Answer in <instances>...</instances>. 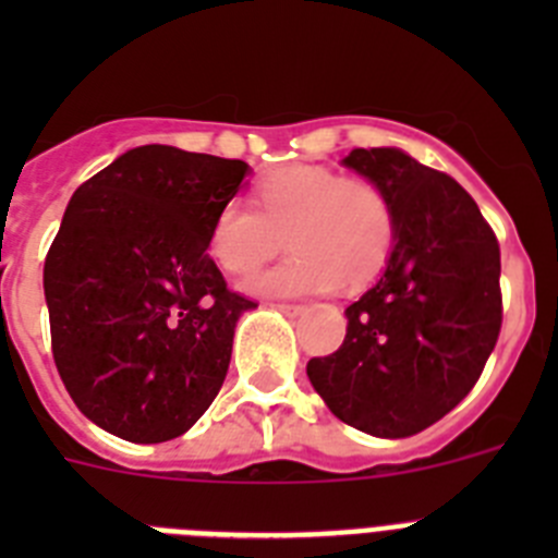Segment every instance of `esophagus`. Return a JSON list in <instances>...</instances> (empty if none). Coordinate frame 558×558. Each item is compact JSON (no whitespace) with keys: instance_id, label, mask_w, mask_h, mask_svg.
Returning a JSON list of instances; mask_svg holds the SVG:
<instances>
[{"instance_id":"obj_1","label":"esophagus","mask_w":558,"mask_h":558,"mask_svg":"<svg viewBox=\"0 0 558 558\" xmlns=\"http://www.w3.org/2000/svg\"><path fill=\"white\" fill-rule=\"evenodd\" d=\"M276 310H279V313H284V315H290V318H293V315H302L304 313V307L302 304H274Z\"/></svg>"}]
</instances>
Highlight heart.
Here are the masks:
<instances>
[{"instance_id": "1", "label": "heart", "mask_w": 558, "mask_h": 558, "mask_svg": "<svg viewBox=\"0 0 558 558\" xmlns=\"http://www.w3.org/2000/svg\"><path fill=\"white\" fill-rule=\"evenodd\" d=\"M259 206L234 198L209 229V256L226 274H248L284 245L293 254L259 270L243 290L265 299L366 288L386 268L397 220L388 195L368 179H343L329 167L290 165L265 175Z\"/></svg>"}]
</instances>
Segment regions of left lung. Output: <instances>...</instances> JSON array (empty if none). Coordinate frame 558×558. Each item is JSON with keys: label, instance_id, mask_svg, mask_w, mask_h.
<instances>
[{"label": "left lung", "instance_id": "left-lung-1", "mask_svg": "<svg viewBox=\"0 0 558 558\" xmlns=\"http://www.w3.org/2000/svg\"><path fill=\"white\" fill-rule=\"evenodd\" d=\"M343 167L386 192L397 234L377 284L347 307L340 349L307 377L340 422L408 438L472 391L495 349L500 245L470 192L405 150L354 147Z\"/></svg>", "mask_w": 558, "mask_h": 558}]
</instances>
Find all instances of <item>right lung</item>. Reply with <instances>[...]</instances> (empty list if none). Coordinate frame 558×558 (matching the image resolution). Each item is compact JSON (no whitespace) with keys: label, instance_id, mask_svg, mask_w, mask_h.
Listing matches in <instances>:
<instances>
[{"label":"right lung","instance_id":"right-lung-1","mask_svg":"<svg viewBox=\"0 0 558 558\" xmlns=\"http://www.w3.org/2000/svg\"><path fill=\"white\" fill-rule=\"evenodd\" d=\"M240 159L142 145L81 184L44 263L52 357L69 397L133 445L190 430L229 372L240 315L209 229Z\"/></svg>","mask_w":558,"mask_h":558}]
</instances>
